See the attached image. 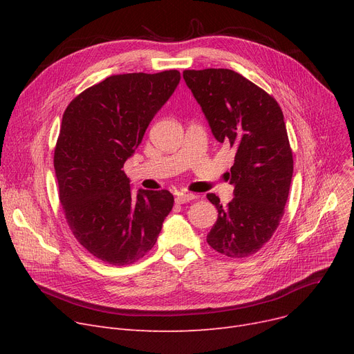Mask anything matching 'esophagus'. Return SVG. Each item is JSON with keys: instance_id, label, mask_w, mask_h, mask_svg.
Returning <instances> with one entry per match:
<instances>
[{"instance_id": "esophagus-1", "label": "esophagus", "mask_w": 354, "mask_h": 354, "mask_svg": "<svg viewBox=\"0 0 354 354\" xmlns=\"http://www.w3.org/2000/svg\"><path fill=\"white\" fill-rule=\"evenodd\" d=\"M195 198L196 196L194 194H178L175 201H176V203H187V202H189V201H192Z\"/></svg>"}]
</instances>
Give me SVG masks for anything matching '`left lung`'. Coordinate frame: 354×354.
Returning <instances> with one entry per match:
<instances>
[{
  "instance_id": "8db88e82",
  "label": "left lung",
  "mask_w": 354,
  "mask_h": 354,
  "mask_svg": "<svg viewBox=\"0 0 354 354\" xmlns=\"http://www.w3.org/2000/svg\"><path fill=\"white\" fill-rule=\"evenodd\" d=\"M183 79L215 139L235 151L225 175L234 199L222 207L215 194L207 195L218 209L207 243L231 258L252 255L280 225L290 192L292 151L281 107L234 70H185Z\"/></svg>"
}]
</instances>
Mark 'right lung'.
I'll list each match as a JSON object with an SVG mask.
<instances>
[{"mask_svg":"<svg viewBox=\"0 0 354 354\" xmlns=\"http://www.w3.org/2000/svg\"><path fill=\"white\" fill-rule=\"evenodd\" d=\"M179 80L178 70L116 74L64 110L54 149L59 198L73 235L103 263H136L153 248L172 211L166 189H140L135 198L122 167Z\"/></svg>","mask_w":354,"mask_h":354,"instance_id":"add662e5","label":"right lung"}]
</instances>
